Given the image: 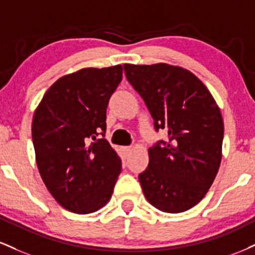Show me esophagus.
I'll use <instances>...</instances> for the list:
<instances>
[{"label": "esophagus", "instance_id": "1", "mask_svg": "<svg viewBox=\"0 0 255 255\" xmlns=\"http://www.w3.org/2000/svg\"><path fill=\"white\" fill-rule=\"evenodd\" d=\"M124 151H125V153H129L131 151V147L130 146H125Z\"/></svg>", "mask_w": 255, "mask_h": 255}]
</instances>
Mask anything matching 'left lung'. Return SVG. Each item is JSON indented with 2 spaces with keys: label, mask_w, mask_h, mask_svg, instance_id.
Segmentation results:
<instances>
[{
  "label": "left lung",
  "mask_w": 255,
  "mask_h": 255,
  "mask_svg": "<svg viewBox=\"0 0 255 255\" xmlns=\"http://www.w3.org/2000/svg\"><path fill=\"white\" fill-rule=\"evenodd\" d=\"M124 69L145 101L155 130L168 135L148 148V166L139 174L143 195L165 213L189 210L208 192L222 159L219 106L203 83L180 66L125 64Z\"/></svg>",
  "instance_id": "left-lung-1"
}]
</instances>
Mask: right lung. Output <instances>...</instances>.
<instances>
[{"label": "right lung", "instance_id": "add662e5", "mask_svg": "<svg viewBox=\"0 0 255 255\" xmlns=\"http://www.w3.org/2000/svg\"><path fill=\"white\" fill-rule=\"evenodd\" d=\"M121 81V65L82 69L54 82L34 112L32 139L40 176L72 213H94L112 198L121 159L108 141L96 137L106 133L109 98Z\"/></svg>", "mask_w": 255, "mask_h": 255}]
</instances>
